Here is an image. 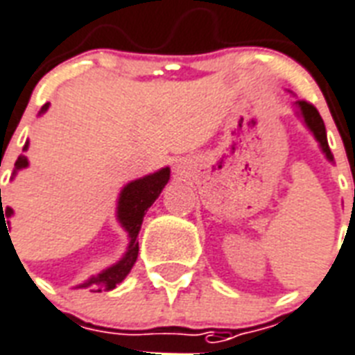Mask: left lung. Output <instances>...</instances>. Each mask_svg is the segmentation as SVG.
<instances>
[{"label":"left lung","mask_w":355,"mask_h":355,"mask_svg":"<svg viewBox=\"0 0 355 355\" xmlns=\"http://www.w3.org/2000/svg\"><path fill=\"white\" fill-rule=\"evenodd\" d=\"M295 110H297V115L302 119V123L306 124V128L310 130L313 133V137L321 146L322 154L326 155V159L334 163V155L330 152V146H328V139H326V128L324 123H322L321 115L317 112L315 106H311L310 102L306 101H295Z\"/></svg>","instance_id":"1"}]
</instances>
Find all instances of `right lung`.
Returning <instances> with one entry per match:
<instances>
[{"label":"right lung","mask_w":355,"mask_h":355,"mask_svg":"<svg viewBox=\"0 0 355 355\" xmlns=\"http://www.w3.org/2000/svg\"><path fill=\"white\" fill-rule=\"evenodd\" d=\"M49 110V102L42 106L40 110V115L45 113ZM29 148V141L25 143L24 152H27ZM29 166V159H27V155H19L18 161L14 163V172L12 178L18 174L21 168H27ZM170 180V168L168 166H164V168L157 170L154 174L144 175V178H139V180L130 181L128 185L123 187V191L119 194L117 200V220L121 223L124 231L128 232L130 243L128 248H126V253L123 254V258L115 262L110 268L102 269L98 275H93L86 282H82L76 288H86L89 291H110L113 290L115 286L121 284L124 279H126V275L130 273V269L133 268V263L137 260V253H139V231H141V225H143V218L146 214L152 203H154L157 198H159L161 191L164 189V185L168 183ZM14 211L10 207H3L1 203V189H0V236L1 232L8 234V218L12 216ZM10 238V234H8ZM12 242V240H10Z\"/></svg>","instance_id":"right-lung-1"}]
</instances>
